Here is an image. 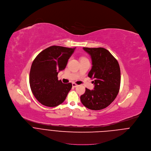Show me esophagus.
<instances>
[{
	"label": "esophagus",
	"instance_id": "1",
	"mask_svg": "<svg viewBox=\"0 0 151 151\" xmlns=\"http://www.w3.org/2000/svg\"><path fill=\"white\" fill-rule=\"evenodd\" d=\"M78 85H77V84H76L75 83H72V86L73 87V88H76V87H77Z\"/></svg>",
	"mask_w": 151,
	"mask_h": 151
}]
</instances>
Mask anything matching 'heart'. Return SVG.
Returning <instances> with one entry per match:
<instances>
[{
    "mask_svg": "<svg viewBox=\"0 0 151 151\" xmlns=\"http://www.w3.org/2000/svg\"><path fill=\"white\" fill-rule=\"evenodd\" d=\"M85 59H86V58H82L81 60H85Z\"/></svg>",
    "mask_w": 151,
    "mask_h": 151,
    "instance_id": "b5f03b06",
    "label": "heart"
}]
</instances>
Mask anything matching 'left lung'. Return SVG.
<instances>
[{"label": "left lung", "instance_id": "obj_1", "mask_svg": "<svg viewBox=\"0 0 151 151\" xmlns=\"http://www.w3.org/2000/svg\"><path fill=\"white\" fill-rule=\"evenodd\" d=\"M91 57L92 67L88 76L93 79V90L86 88L81 96L82 104L91 110H101L108 106L119 91L121 70L117 60L104 47H83Z\"/></svg>", "mask_w": 151, "mask_h": 151}]
</instances>
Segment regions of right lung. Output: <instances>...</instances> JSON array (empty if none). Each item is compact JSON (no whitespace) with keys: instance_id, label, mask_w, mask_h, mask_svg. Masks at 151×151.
Segmentation results:
<instances>
[{"instance_id":"add662e5","label":"right lung","mask_w":151,"mask_h":151,"mask_svg":"<svg viewBox=\"0 0 151 151\" xmlns=\"http://www.w3.org/2000/svg\"><path fill=\"white\" fill-rule=\"evenodd\" d=\"M75 48L50 46L37 55L30 70L29 83L36 99L42 105L55 107L62 104L72 87L63 83L58 74L66 66Z\"/></svg>"}]
</instances>
